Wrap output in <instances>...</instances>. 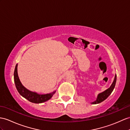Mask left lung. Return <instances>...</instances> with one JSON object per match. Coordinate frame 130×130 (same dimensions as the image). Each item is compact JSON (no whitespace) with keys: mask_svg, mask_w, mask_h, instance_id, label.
Returning a JSON list of instances; mask_svg holds the SVG:
<instances>
[{"mask_svg":"<svg viewBox=\"0 0 130 130\" xmlns=\"http://www.w3.org/2000/svg\"><path fill=\"white\" fill-rule=\"evenodd\" d=\"M116 75H115L114 80H113L112 83L111 85L110 88H109L108 89H106V90L103 91V92L98 94V95L96 98V100L95 101H94V102L91 103V104H99L100 103H102V102H103L104 100H105L106 99H107V97L110 95L111 93H112V91H113V89H114L115 84H116Z\"/></svg>","mask_w":130,"mask_h":130,"instance_id":"1","label":"left lung"}]
</instances>
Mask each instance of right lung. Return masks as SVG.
<instances>
[{
    "label": "right lung",
    "instance_id": "right-lung-1",
    "mask_svg": "<svg viewBox=\"0 0 130 130\" xmlns=\"http://www.w3.org/2000/svg\"><path fill=\"white\" fill-rule=\"evenodd\" d=\"M14 78L15 86L18 92L22 96H23L31 103L39 104L45 102L50 99L56 92V91H54L53 92L49 94H39L36 92H33V91L27 89L21 84L19 78L18 74V64L16 65L15 68Z\"/></svg>",
    "mask_w": 130,
    "mask_h": 130
}]
</instances>
